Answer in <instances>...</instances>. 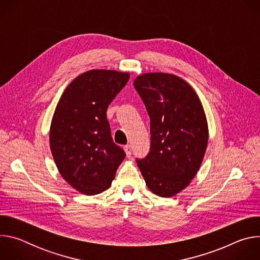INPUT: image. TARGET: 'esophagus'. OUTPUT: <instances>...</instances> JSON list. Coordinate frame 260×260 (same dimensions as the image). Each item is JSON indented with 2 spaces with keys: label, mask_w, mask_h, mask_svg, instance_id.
<instances>
[{
  "label": "esophagus",
  "mask_w": 260,
  "mask_h": 260,
  "mask_svg": "<svg viewBox=\"0 0 260 260\" xmlns=\"http://www.w3.org/2000/svg\"><path fill=\"white\" fill-rule=\"evenodd\" d=\"M123 149H124V151H125L126 156H127V157H131V156H132V148H131V146H129V145H125V146L123 147Z\"/></svg>",
  "instance_id": "34e87169"
}]
</instances>
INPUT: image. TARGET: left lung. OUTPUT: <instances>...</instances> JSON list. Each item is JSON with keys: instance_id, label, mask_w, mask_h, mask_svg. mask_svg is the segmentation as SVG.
<instances>
[{"instance_id": "8db88e82", "label": "left lung", "mask_w": 260, "mask_h": 260, "mask_svg": "<svg viewBox=\"0 0 260 260\" xmlns=\"http://www.w3.org/2000/svg\"><path fill=\"white\" fill-rule=\"evenodd\" d=\"M134 86L150 117V151L138 167L147 187L171 198L186 188L204 159L209 129L194 89L168 73H146Z\"/></svg>"}]
</instances>
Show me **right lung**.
<instances>
[{"label":"right lung","mask_w":260,"mask_h":260,"mask_svg":"<svg viewBox=\"0 0 260 260\" xmlns=\"http://www.w3.org/2000/svg\"><path fill=\"white\" fill-rule=\"evenodd\" d=\"M129 73L90 70L62 92L51 120L50 149L61 177L77 191L94 196L110 187L125 157L111 137L107 108Z\"/></svg>","instance_id":"right-lung-1"}]
</instances>
